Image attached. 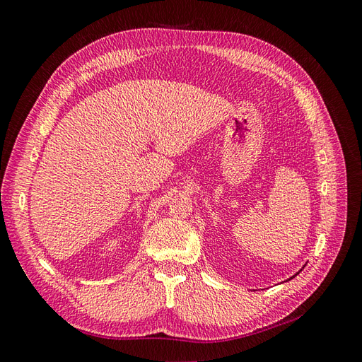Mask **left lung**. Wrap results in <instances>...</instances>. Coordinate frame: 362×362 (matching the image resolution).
<instances>
[{"label":"left lung","instance_id":"left-lung-1","mask_svg":"<svg viewBox=\"0 0 362 362\" xmlns=\"http://www.w3.org/2000/svg\"><path fill=\"white\" fill-rule=\"evenodd\" d=\"M296 275H298V273H296ZM296 275H294V276H296Z\"/></svg>","mask_w":362,"mask_h":362}]
</instances>
